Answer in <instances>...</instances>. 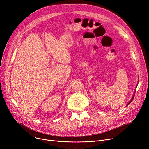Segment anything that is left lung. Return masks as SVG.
Returning <instances> with one entry per match:
<instances>
[{
	"label": "left lung",
	"mask_w": 149,
	"mask_h": 149,
	"mask_svg": "<svg viewBox=\"0 0 149 149\" xmlns=\"http://www.w3.org/2000/svg\"><path fill=\"white\" fill-rule=\"evenodd\" d=\"M134 95H135V94H134V95H133V97H132V99H131V100H130V102H129V103H127V106H128V105H129V104H130V103H131V102H132V100H133V99H134Z\"/></svg>",
	"instance_id": "obj_1"
}]
</instances>
